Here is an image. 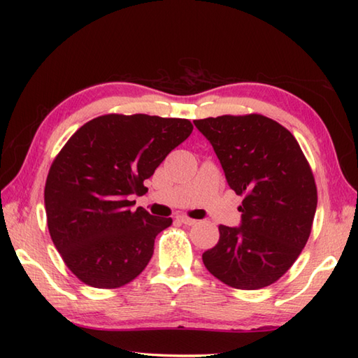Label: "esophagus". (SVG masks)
<instances>
[{"label":"esophagus","instance_id":"obj_1","mask_svg":"<svg viewBox=\"0 0 358 358\" xmlns=\"http://www.w3.org/2000/svg\"><path fill=\"white\" fill-rule=\"evenodd\" d=\"M177 220H178L180 223H183V224H186V226H192V224L196 223V220L189 218V217H186V215H178Z\"/></svg>","mask_w":358,"mask_h":358}]
</instances>
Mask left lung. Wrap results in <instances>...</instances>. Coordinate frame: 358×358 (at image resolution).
<instances>
[{
  "mask_svg": "<svg viewBox=\"0 0 358 358\" xmlns=\"http://www.w3.org/2000/svg\"><path fill=\"white\" fill-rule=\"evenodd\" d=\"M222 163L227 185L243 196L240 227L218 226L220 240L203 254L224 285L262 289L301 254L317 209L313 171L294 135L268 117L195 120Z\"/></svg>",
  "mask_w": 358,
  "mask_h": 358,
  "instance_id": "8db88e82",
  "label": "left lung"
}]
</instances>
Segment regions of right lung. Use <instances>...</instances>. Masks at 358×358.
<instances>
[{
	"label": "right lung",
	"instance_id": "obj_1",
	"mask_svg": "<svg viewBox=\"0 0 358 358\" xmlns=\"http://www.w3.org/2000/svg\"><path fill=\"white\" fill-rule=\"evenodd\" d=\"M192 129L185 118L109 113L59 150L45 180V215L53 245L83 283L120 287L146 268L172 218L134 210L132 195L148 191L144 180Z\"/></svg>",
	"mask_w": 358,
	"mask_h": 358
}]
</instances>
